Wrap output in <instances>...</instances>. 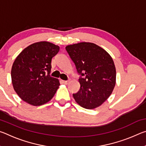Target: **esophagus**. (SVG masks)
<instances>
[{"mask_svg":"<svg viewBox=\"0 0 146 146\" xmlns=\"http://www.w3.org/2000/svg\"><path fill=\"white\" fill-rule=\"evenodd\" d=\"M62 82L64 84H68L69 83V81L68 80H62Z\"/></svg>","mask_w":146,"mask_h":146,"instance_id":"34e87169","label":"esophagus"}]
</instances>
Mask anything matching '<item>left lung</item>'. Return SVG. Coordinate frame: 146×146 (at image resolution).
<instances>
[{
	"label": "left lung",
	"mask_w": 146,
	"mask_h": 146,
	"mask_svg": "<svg viewBox=\"0 0 146 146\" xmlns=\"http://www.w3.org/2000/svg\"><path fill=\"white\" fill-rule=\"evenodd\" d=\"M80 75V88L73 94L81 107L94 109L108 99L116 84V69L107 51L91 42H80L66 47Z\"/></svg>",
	"instance_id": "left-lung-1"
}]
</instances>
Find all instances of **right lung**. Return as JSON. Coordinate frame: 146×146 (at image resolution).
I'll return each instance as SVG.
<instances>
[{"label":"right lung","instance_id":"right-lung-1","mask_svg":"<svg viewBox=\"0 0 146 146\" xmlns=\"http://www.w3.org/2000/svg\"><path fill=\"white\" fill-rule=\"evenodd\" d=\"M59 46L48 42L31 44L17 56L11 68V80L15 92L22 100L33 106L49 102L60 83L51 76V60Z\"/></svg>","mask_w":146,"mask_h":146}]
</instances>
